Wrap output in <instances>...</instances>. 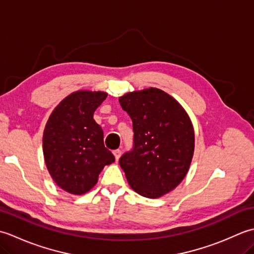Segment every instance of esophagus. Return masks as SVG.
Instances as JSON below:
<instances>
[{
	"label": "esophagus",
	"instance_id": "esophagus-1",
	"mask_svg": "<svg viewBox=\"0 0 254 254\" xmlns=\"http://www.w3.org/2000/svg\"><path fill=\"white\" fill-rule=\"evenodd\" d=\"M113 155H115L116 160H119V158H120V156H121V150L120 149H115V150H113Z\"/></svg>",
	"mask_w": 254,
	"mask_h": 254
}]
</instances>
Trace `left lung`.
Listing matches in <instances>:
<instances>
[{
  "mask_svg": "<svg viewBox=\"0 0 254 254\" xmlns=\"http://www.w3.org/2000/svg\"><path fill=\"white\" fill-rule=\"evenodd\" d=\"M133 122V148L119 163L139 195L157 198L185 179L194 153V130L188 113L158 88L119 98Z\"/></svg>",
  "mask_w": 254,
  "mask_h": 254,
  "instance_id": "1",
  "label": "left lung"
}]
</instances>
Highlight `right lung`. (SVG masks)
<instances>
[{"label":"right lung","instance_id":"obj_1","mask_svg":"<svg viewBox=\"0 0 254 254\" xmlns=\"http://www.w3.org/2000/svg\"><path fill=\"white\" fill-rule=\"evenodd\" d=\"M107 96L104 91H75L57 106L46 124L42 146L47 168L68 193L88 192L104 167L116 160L94 120L95 110Z\"/></svg>","mask_w":254,"mask_h":254}]
</instances>
